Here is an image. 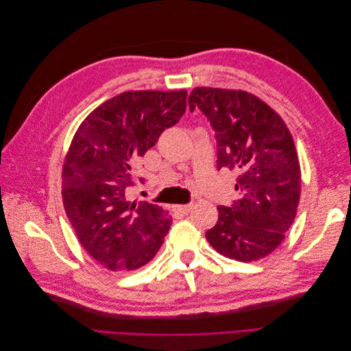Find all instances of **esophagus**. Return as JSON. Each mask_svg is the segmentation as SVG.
<instances>
[{"instance_id":"1","label":"esophagus","mask_w":351,"mask_h":351,"mask_svg":"<svg viewBox=\"0 0 351 351\" xmlns=\"http://www.w3.org/2000/svg\"><path fill=\"white\" fill-rule=\"evenodd\" d=\"M176 209L178 210V212H182V214H189L190 210L193 209V205L192 204H189V205H178V206H176Z\"/></svg>"}]
</instances>
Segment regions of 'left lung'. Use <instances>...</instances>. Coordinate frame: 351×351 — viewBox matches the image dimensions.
I'll list each match as a JSON object with an SVG mask.
<instances>
[{
	"instance_id": "1",
	"label": "left lung",
	"mask_w": 351,
	"mask_h": 351,
	"mask_svg": "<svg viewBox=\"0 0 351 351\" xmlns=\"http://www.w3.org/2000/svg\"><path fill=\"white\" fill-rule=\"evenodd\" d=\"M199 108L215 130L218 169L236 178L239 199L218 206V222L206 231L222 256L253 262L282 243L300 200L302 174L293 136L268 104L246 90L195 88L189 108Z\"/></svg>"
}]
</instances>
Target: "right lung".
<instances>
[{
    "mask_svg": "<svg viewBox=\"0 0 351 351\" xmlns=\"http://www.w3.org/2000/svg\"><path fill=\"white\" fill-rule=\"evenodd\" d=\"M186 90H127L82 121L62 165V204L90 256L110 271L149 262L171 226L161 206L127 200L137 159L186 111Z\"/></svg>",
    "mask_w": 351,
    "mask_h": 351,
    "instance_id": "add662e5",
    "label": "right lung"
}]
</instances>
